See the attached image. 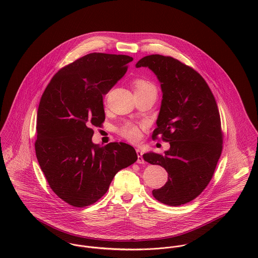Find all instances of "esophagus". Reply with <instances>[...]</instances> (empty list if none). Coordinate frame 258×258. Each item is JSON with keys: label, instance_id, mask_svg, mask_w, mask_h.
Wrapping results in <instances>:
<instances>
[{"label": "esophagus", "instance_id": "1", "mask_svg": "<svg viewBox=\"0 0 258 258\" xmlns=\"http://www.w3.org/2000/svg\"><path fill=\"white\" fill-rule=\"evenodd\" d=\"M136 152H137V156H138L137 163H138V164H144L145 161H144V159H143V152H142L141 150H139V149H137Z\"/></svg>", "mask_w": 258, "mask_h": 258}]
</instances>
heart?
Instances as JSON below:
<instances>
[{
  "label": "heart",
  "instance_id": "heart-1",
  "mask_svg": "<svg viewBox=\"0 0 258 258\" xmlns=\"http://www.w3.org/2000/svg\"><path fill=\"white\" fill-rule=\"evenodd\" d=\"M133 87H134L135 92H137V91H147V90H156L151 82H149L145 79H142V78L135 79L133 81ZM119 132L123 137L127 138L129 141H132V142L138 141L141 137V133H140L139 128L135 125H132V124L124 125L120 129Z\"/></svg>",
  "mask_w": 258,
  "mask_h": 258
}]
</instances>
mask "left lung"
I'll use <instances>...</instances> for the list:
<instances>
[{
	"label": "left lung",
	"instance_id": "1",
	"mask_svg": "<svg viewBox=\"0 0 258 258\" xmlns=\"http://www.w3.org/2000/svg\"><path fill=\"white\" fill-rule=\"evenodd\" d=\"M136 68H148L161 83L163 99L153 139L170 143L163 155L149 152L144 160L168 172V181L153 189L159 202L181 206L210 183L222 150L221 117L214 94L202 75L176 58L151 54Z\"/></svg>",
	"mask_w": 258,
	"mask_h": 258
}]
</instances>
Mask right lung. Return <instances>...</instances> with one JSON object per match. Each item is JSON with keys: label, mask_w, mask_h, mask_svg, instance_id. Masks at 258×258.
Here are the masks:
<instances>
[{"label": "right lung", "mask_w": 258, "mask_h": 258, "mask_svg": "<svg viewBox=\"0 0 258 258\" xmlns=\"http://www.w3.org/2000/svg\"><path fill=\"white\" fill-rule=\"evenodd\" d=\"M132 60L123 54H86L54 74L40 98L37 161L51 189L71 206L83 208L97 202L114 176L138 159L126 143L94 144L91 129L104 122L103 95Z\"/></svg>", "instance_id": "obj_1"}]
</instances>
